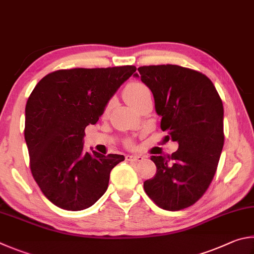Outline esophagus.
<instances>
[{
    "instance_id": "obj_1",
    "label": "esophagus",
    "mask_w": 254,
    "mask_h": 254,
    "mask_svg": "<svg viewBox=\"0 0 254 254\" xmlns=\"http://www.w3.org/2000/svg\"><path fill=\"white\" fill-rule=\"evenodd\" d=\"M143 158L144 157L140 156V155H127L126 156V159L128 162H135V163L143 161Z\"/></svg>"
}]
</instances>
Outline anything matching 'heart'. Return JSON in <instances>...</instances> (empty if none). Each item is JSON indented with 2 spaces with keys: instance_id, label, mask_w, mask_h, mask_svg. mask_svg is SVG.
<instances>
[{
  "instance_id": "obj_1",
  "label": "heart",
  "mask_w": 254,
  "mask_h": 254,
  "mask_svg": "<svg viewBox=\"0 0 254 254\" xmlns=\"http://www.w3.org/2000/svg\"><path fill=\"white\" fill-rule=\"evenodd\" d=\"M147 95H149L148 88L140 82H131L124 90L125 100L132 108H135Z\"/></svg>"
}]
</instances>
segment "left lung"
Masks as SVG:
<instances>
[{
	"mask_svg": "<svg viewBox=\"0 0 254 254\" xmlns=\"http://www.w3.org/2000/svg\"><path fill=\"white\" fill-rule=\"evenodd\" d=\"M140 77L153 92L161 128L179 143L172 155L152 156L156 174L144 182L154 203L180 211L196 203L215 175L224 144L223 104L205 74L176 64L144 65Z\"/></svg>",
	"mask_w": 254,
	"mask_h": 254,
	"instance_id": "1",
	"label": "left lung"
}]
</instances>
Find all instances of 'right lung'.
Returning a JSON list of instances; mask_svg holds the SVG:
<instances>
[{
    "label": "right lung",
    "instance_id": "1",
    "mask_svg": "<svg viewBox=\"0 0 254 254\" xmlns=\"http://www.w3.org/2000/svg\"><path fill=\"white\" fill-rule=\"evenodd\" d=\"M135 65L57 70L43 77L25 106L24 138L34 181L49 201L66 211L93 205L108 189L124 155L84 152L88 125H95Z\"/></svg>",
    "mask_w": 254,
    "mask_h": 254
}]
</instances>
